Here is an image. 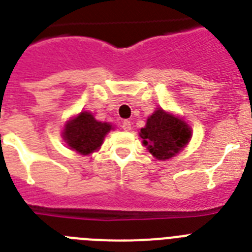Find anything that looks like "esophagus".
I'll return each instance as SVG.
<instances>
[{"instance_id":"obj_1","label":"esophagus","mask_w":252,"mask_h":252,"mask_svg":"<svg viewBox=\"0 0 252 252\" xmlns=\"http://www.w3.org/2000/svg\"><path fill=\"white\" fill-rule=\"evenodd\" d=\"M121 127H122V130H125V131H130L131 130V122L127 121V120H125V121H122Z\"/></svg>"}]
</instances>
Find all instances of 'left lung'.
Segmentation results:
<instances>
[{"label": "left lung", "instance_id": "1", "mask_svg": "<svg viewBox=\"0 0 252 252\" xmlns=\"http://www.w3.org/2000/svg\"><path fill=\"white\" fill-rule=\"evenodd\" d=\"M144 147L159 160H165L181 152L191 139V127L177 116L162 108L148 117L145 127L140 130Z\"/></svg>", "mask_w": 252, "mask_h": 252}]
</instances>
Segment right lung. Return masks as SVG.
Listing matches in <instances>:
<instances>
[{"mask_svg": "<svg viewBox=\"0 0 252 252\" xmlns=\"http://www.w3.org/2000/svg\"><path fill=\"white\" fill-rule=\"evenodd\" d=\"M112 128L111 124L96 121L90 112L83 111L66 122L62 136L70 149L88 156L99 149Z\"/></svg>", "mask_w": 252, "mask_h": 252, "instance_id": "obj_1", "label": "right lung"}]
</instances>
